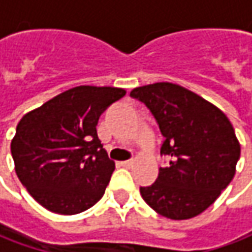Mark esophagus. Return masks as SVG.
Returning <instances> with one entry per match:
<instances>
[{"instance_id":"obj_1","label":"esophagus","mask_w":252,"mask_h":252,"mask_svg":"<svg viewBox=\"0 0 252 252\" xmlns=\"http://www.w3.org/2000/svg\"><path fill=\"white\" fill-rule=\"evenodd\" d=\"M121 164H122V167H126V168H129V167H131V165H133V161H131V160L122 161Z\"/></svg>"}]
</instances>
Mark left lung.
<instances>
[{"label":"left lung","mask_w":252,"mask_h":252,"mask_svg":"<svg viewBox=\"0 0 252 252\" xmlns=\"http://www.w3.org/2000/svg\"><path fill=\"white\" fill-rule=\"evenodd\" d=\"M165 140L161 156L169 158L150 187H141L144 202L158 215L185 220L200 215L219 198L236 174L240 143L227 116L202 96L171 83L134 88Z\"/></svg>","instance_id":"8db88e82"}]
</instances>
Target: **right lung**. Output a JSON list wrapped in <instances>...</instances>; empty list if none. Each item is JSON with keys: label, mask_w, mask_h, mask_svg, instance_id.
I'll list each match as a JSON object with an SVG mask.
<instances>
[{"label": "right lung", "mask_w": 252, "mask_h": 252, "mask_svg": "<svg viewBox=\"0 0 252 252\" xmlns=\"http://www.w3.org/2000/svg\"><path fill=\"white\" fill-rule=\"evenodd\" d=\"M126 91L80 85L28 112L11 141L15 171L32 198L59 215H77L103 196L115 162L96 125Z\"/></svg>", "instance_id": "right-lung-1"}]
</instances>
